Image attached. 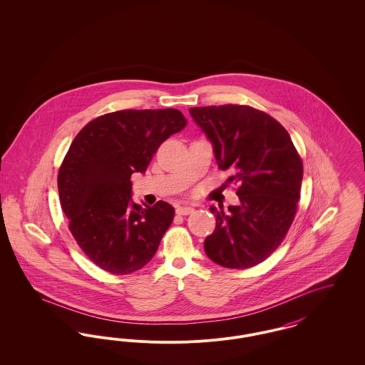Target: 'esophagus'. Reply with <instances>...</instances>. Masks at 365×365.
Returning <instances> with one entry per match:
<instances>
[{
  "instance_id": "obj_1",
  "label": "esophagus",
  "mask_w": 365,
  "mask_h": 365,
  "mask_svg": "<svg viewBox=\"0 0 365 365\" xmlns=\"http://www.w3.org/2000/svg\"><path fill=\"white\" fill-rule=\"evenodd\" d=\"M192 210H194V209L191 208V207H187V205H185V207H176V213H178V215H190Z\"/></svg>"
}]
</instances>
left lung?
I'll use <instances>...</instances> for the list:
<instances>
[{
  "label": "left lung",
  "instance_id": "1",
  "mask_svg": "<svg viewBox=\"0 0 365 365\" xmlns=\"http://www.w3.org/2000/svg\"><path fill=\"white\" fill-rule=\"evenodd\" d=\"M213 148L227 182L240 185L238 205L210 207L215 231L204 242L210 260L245 269L269 257L293 223L302 183V161L286 128L246 105L189 109Z\"/></svg>",
  "mask_w": 365,
  "mask_h": 365
}]
</instances>
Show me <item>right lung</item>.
Masks as SVG:
<instances>
[{
    "label": "right lung",
    "instance_id": "obj_1",
    "mask_svg": "<svg viewBox=\"0 0 365 365\" xmlns=\"http://www.w3.org/2000/svg\"><path fill=\"white\" fill-rule=\"evenodd\" d=\"M185 125L174 108L127 109L91 120L72 140L57 178L60 202L73 238L100 268L125 275L156 255L174 208L135 204L130 178L145 174L158 146Z\"/></svg>",
    "mask_w": 365,
    "mask_h": 365
}]
</instances>
